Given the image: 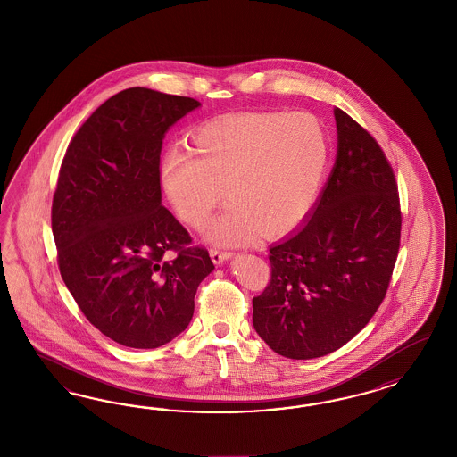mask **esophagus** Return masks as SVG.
I'll use <instances>...</instances> for the list:
<instances>
[{
  "label": "esophagus",
  "mask_w": 457,
  "mask_h": 457,
  "mask_svg": "<svg viewBox=\"0 0 457 457\" xmlns=\"http://www.w3.org/2000/svg\"><path fill=\"white\" fill-rule=\"evenodd\" d=\"M233 256L231 251H224V249L212 248L211 249V258L216 264H222L226 260H229Z\"/></svg>",
  "instance_id": "34e87169"
}]
</instances>
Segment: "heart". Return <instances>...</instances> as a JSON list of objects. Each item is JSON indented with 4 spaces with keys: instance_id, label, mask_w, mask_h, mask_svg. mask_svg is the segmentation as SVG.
<instances>
[{
    "instance_id": "b5f03b06",
    "label": "heart",
    "mask_w": 457,
    "mask_h": 457,
    "mask_svg": "<svg viewBox=\"0 0 457 457\" xmlns=\"http://www.w3.org/2000/svg\"><path fill=\"white\" fill-rule=\"evenodd\" d=\"M330 159V140L315 115L253 112L201 125L193 151L172 149L162 161V186L180 220L208 221L226 195L233 203L208 233L243 243L258 231L290 233L310 214Z\"/></svg>"
}]
</instances>
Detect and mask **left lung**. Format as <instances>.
Masks as SVG:
<instances>
[{
  "label": "left lung",
  "mask_w": 457,
  "mask_h": 457,
  "mask_svg": "<svg viewBox=\"0 0 457 457\" xmlns=\"http://www.w3.org/2000/svg\"><path fill=\"white\" fill-rule=\"evenodd\" d=\"M337 159L303 228L270 248L271 279L253 325L287 359L328 355L374 317L401 245V203L380 145L335 109Z\"/></svg>",
  "instance_id": "obj_1"
}]
</instances>
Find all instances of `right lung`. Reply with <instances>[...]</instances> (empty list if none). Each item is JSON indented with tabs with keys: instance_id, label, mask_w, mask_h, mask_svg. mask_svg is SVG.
<instances>
[{
	"instance_id": "obj_1",
	"label": "right lung",
	"mask_w": 457,
	"mask_h": 457,
	"mask_svg": "<svg viewBox=\"0 0 457 457\" xmlns=\"http://www.w3.org/2000/svg\"><path fill=\"white\" fill-rule=\"evenodd\" d=\"M201 104L144 87L104 102L69 144L52 204L58 268L87 320L130 348L186 330L214 270L161 194L169 127Z\"/></svg>"
}]
</instances>
